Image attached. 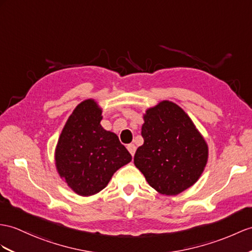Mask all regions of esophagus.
<instances>
[{
  "instance_id": "34e87169",
  "label": "esophagus",
  "mask_w": 252,
  "mask_h": 252,
  "mask_svg": "<svg viewBox=\"0 0 252 252\" xmlns=\"http://www.w3.org/2000/svg\"><path fill=\"white\" fill-rule=\"evenodd\" d=\"M136 149H137V147H136V145H134V144H128L127 145V150H128V152L130 153L131 156L134 155V153H136Z\"/></svg>"
}]
</instances>
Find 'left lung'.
Here are the masks:
<instances>
[{
	"mask_svg": "<svg viewBox=\"0 0 252 252\" xmlns=\"http://www.w3.org/2000/svg\"><path fill=\"white\" fill-rule=\"evenodd\" d=\"M143 120L144 143L134 154V165L161 194L176 195L191 187L208 158L206 141L192 120L169 100L147 109Z\"/></svg>",
	"mask_w": 252,
	"mask_h": 252,
	"instance_id": "8db88e82",
	"label": "left lung"
}]
</instances>
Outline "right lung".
I'll return each mask as SVG.
<instances>
[{"mask_svg": "<svg viewBox=\"0 0 252 252\" xmlns=\"http://www.w3.org/2000/svg\"><path fill=\"white\" fill-rule=\"evenodd\" d=\"M102 109L94 99L80 102L60 134L54 153L61 179L77 194L90 197L105 188L112 175L131 161L114 132L100 125Z\"/></svg>", "mask_w": 252, "mask_h": 252, "instance_id": "obj_1", "label": "right lung"}]
</instances>
